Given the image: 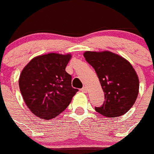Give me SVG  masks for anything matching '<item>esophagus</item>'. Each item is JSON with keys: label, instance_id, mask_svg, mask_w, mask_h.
Returning <instances> with one entry per match:
<instances>
[{"label": "esophagus", "instance_id": "34e87169", "mask_svg": "<svg viewBox=\"0 0 154 154\" xmlns=\"http://www.w3.org/2000/svg\"><path fill=\"white\" fill-rule=\"evenodd\" d=\"M81 91H82V92H84V93H87L88 88H86V87H84L83 88H81Z\"/></svg>", "mask_w": 154, "mask_h": 154}]
</instances>
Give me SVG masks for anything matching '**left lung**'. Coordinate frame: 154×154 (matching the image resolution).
Wrapping results in <instances>:
<instances>
[{
	"label": "left lung",
	"mask_w": 154,
	"mask_h": 154,
	"mask_svg": "<svg viewBox=\"0 0 154 154\" xmlns=\"http://www.w3.org/2000/svg\"><path fill=\"white\" fill-rule=\"evenodd\" d=\"M84 57L95 69L105 96L103 105L95 110L106 117L127 113L136 101L139 89V77L131 63L109 51H87Z\"/></svg>",
	"instance_id": "8db88e82"
}]
</instances>
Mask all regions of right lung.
Listing matches in <instances>:
<instances>
[{
  "label": "right lung",
  "mask_w": 154,
  "mask_h": 154,
  "mask_svg": "<svg viewBox=\"0 0 154 154\" xmlns=\"http://www.w3.org/2000/svg\"><path fill=\"white\" fill-rule=\"evenodd\" d=\"M70 54L48 53L36 56L19 76V89L29 110L41 119L57 117L69 106L78 91L71 85L66 67Z\"/></svg>",
  "instance_id": "obj_1"
}]
</instances>
